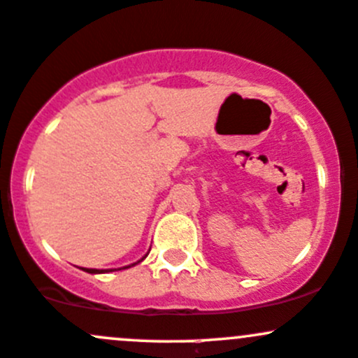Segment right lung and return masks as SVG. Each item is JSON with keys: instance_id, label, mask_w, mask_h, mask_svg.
I'll return each mask as SVG.
<instances>
[{"instance_id": "1", "label": "right lung", "mask_w": 358, "mask_h": 358, "mask_svg": "<svg viewBox=\"0 0 358 358\" xmlns=\"http://www.w3.org/2000/svg\"><path fill=\"white\" fill-rule=\"evenodd\" d=\"M145 257H147V255H145L143 257H141L140 261H143ZM140 261H136V263L129 264V266H124V268H131V266H134V264H138V263H140ZM119 270H121V268H119ZM83 271H87V273H92V275H97V273H109V271H114V270H94V268H85V270H83Z\"/></svg>"}]
</instances>
